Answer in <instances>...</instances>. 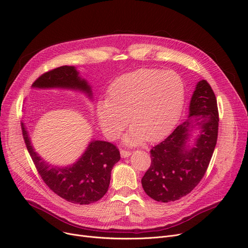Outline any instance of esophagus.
<instances>
[{"mask_svg": "<svg viewBox=\"0 0 248 248\" xmlns=\"http://www.w3.org/2000/svg\"><path fill=\"white\" fill-rule=\"evenodd\" d=\"M131 154H132L131 151H128V150H124V149H122V150H121V155H122L123 158L128 157V155H131Z\"/></svg>", "mask_w": 248, "mask_h": 248, "instance_id": "1", "label": "esophagus"}]
</instances>
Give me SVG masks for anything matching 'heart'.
I'll list each match as a JSON object with an SVG mask.
<instances>
[{"label": "heart", "mask_w": 248, "mask_h": 248, "mask_svg": "<svg viewBox=\"0 0 248 248\" xmlns=\"http://www.w3.org/2000/svg\"><path fill=\"white\" fill-rule=\"evenodd\" d=\"M185 88L173 71L139 69L120 76L108 88V99L96 107L99 124L108 137L114 138L128 124V144L144 139L155 141L176 124L183 108Z\"/></svg>", "instance_id": "obj_1"}]
</instances>
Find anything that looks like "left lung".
<instances>
[{"instance_id": "obj_1", "label": "left lung", "mask_w": 248, "mask_h": 248, "mask_svg": "<svg viewBox=\"0 0 248 248\" xmlns=\"http://www.w3.org/2000/svg\"><path fill=\"white\" fill-rule=\"evenodd\" d=\"M194 119L202 131L197 146L188 151L186 142ZM218 125L215 93L207 80H201L191 98L189 120L150 151L152 163L141 178V186L148 196L158 202H173L186 196L200 183L216 146Z\"/></svg>"}]
</instances>
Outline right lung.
I'll use <instances>...</instances> for the list:
<instances>
[{"label":"right lung","mask_w":248,"mask_h":248,"mask_svg":"<svg viewBox=\"0 0 248 248\" xmlns=\"http://www.w3.org/2000/svg\"><path fill=\"white\" fill-rule=\"evenodd\" d=\"M32 86L80 89L91 95L89 85L78 76L74 66H60L39 76ZM22 126L23 139L30 157L48 188L68 202L87 205L101 199L108 190L112 167L121 159L120 150L109 141L93 140L82 157L71 167H50L34 152L28 133Z\"/></svg>","instance_id":"obj_1"}]
</instances>
